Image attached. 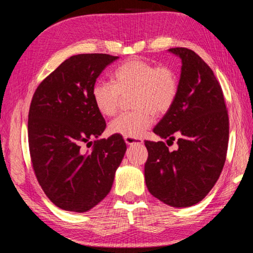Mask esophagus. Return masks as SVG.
I'll return each mask as SVG.
<instances>
[{
    "instance_id": "1",
    "label": "esophagus",
    "mask_w": 253,
    "mask_h": 253,
    "mask_svg": "<svg viewBox=\"0 0 253 253\" xmlns=\"http://www.w3.org/2000/svg\"><path fill=\"white\" fill-rule=\"evenodd\" d=\"M127 145H134V144H143L142 138H134V137H124Z\"/></svg>"
}]
</instances>
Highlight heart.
I'll use <instances>...</instances> for the list:
<instances>
[{"label":"heart","mask_w":253,"mask_h":253,"mask_svg":"<svg viewBox=\"0 0 253 253\" xmlns=\"http://www.w3.org/2000/svg\"><path fill=\"white\" fill-rule=\"evenodd\" d=\"M111 83L98 81L91 90L96 109L105 117L117 113L122 96L130 93L136 108L121 114L109 124L111 134L138 138L152 125L154 115L162 116L172 108L178 95L179 79L170 66H156L142 59H129L111 72Z\"/></svg>","instance_id":"obj_1"}]
</instances>
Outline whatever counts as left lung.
<instances>
[{
  "label": "left lung",
  "mask_w": 253,
  "mask_h": 253,
  "mask_svg": "<svg viewBox=\"0 0 253 253\" xmlns=\"http://www.w3.org/2000/svg\"><path fill=\"white\" fill-rule=\"evenodd\" d=\"M182 59L178 95L153 131L164 142L145 140L148 191L174 208L192 207L208 195L223 169L229 144V115L221 84L193 50L172 48ZM178 149L169 151L172 140Z\"/></svg>",
  "instance_id": "1"
}]
</instances>
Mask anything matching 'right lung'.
<instances>
[{
    "instance_id": "add662e5",
    "label": "right lung",
    "mask_w": 253,
    "mask_h": 253,
    "mask_svg": "<svg viewBox=\"0 0 253 253\" xmlns=\"http://www.w3.org/2000/svg\"><path fill=\"white\" fill-rule=\"evenodd\" d=\"M118 57L72 55L41 81L29 109L28 138L32 168L49 200L58 208L85 212L109 193L126 152L123 136L97 139L106 122L91 90L98 76ZM84 142L93 144L89 152Z\"/></svg>"
}]
</instances>
